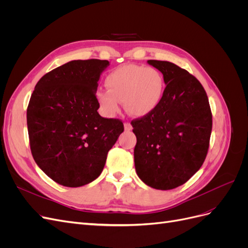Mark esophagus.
Wrapping results in <instances>:
<instances>
[{
    "mask_svg": "<svg viewBox=\"0 0 248 248\" xmlns=\"http://www.w3.org/2000/svg\"><path fill=\"white\" fill-rule=\"evenodd\" d=\"M124 129L125 131H130L132 130V126L130 123H124Z\"/></svg>",
    "mask_w": 248,
    "mask_h": 248,
    "instance_id": "1",
    "label": "esophagus"
}]
</instances>
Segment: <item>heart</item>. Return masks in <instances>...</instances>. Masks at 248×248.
I'll return each instance as SVG.
<instances>
[{
	"instance_id": "heart-1",
	"label": "heart",
	"mask_w": 248,
	"mask_h": 248,
	"mask_svg": "<svg viewBox=\"0 0 248 248\" xmlns=\"http://www.w3.org/2000/svg\"><path fill=\"white\" fill-rule=\"evenodd\" d=\"M108 90H97L95 96L108 116L120 110V102L137 117L147 116L159 106L166 84L162 74L155 68L140 65H124L108 74Z\"/></svg>"
}]
</instances>
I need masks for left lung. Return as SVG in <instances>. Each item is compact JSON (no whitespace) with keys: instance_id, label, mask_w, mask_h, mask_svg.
I'll list each match as a JSON object with an SVG mask.
<instances>
[{"instance_id":"8db88e82","label":"left lung","mask_w":248,"mask_h":248,"mask_svg":"<svg viewBox=\"0 0 248 248\" xmlns=\"http://www.w3.org/2000/svg\"><path fill=\"white\" fill-rule=\"evenodd\" d=\"M148 64L162 73L167 87L159 106L131 122L134 166L145 184L170 190L188 181L204 163L212 114L206 91L188 71L168 61Z\"/></svg>"}]
</instances>
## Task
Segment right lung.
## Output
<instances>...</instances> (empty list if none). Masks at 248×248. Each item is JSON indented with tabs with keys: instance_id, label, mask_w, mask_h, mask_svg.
Instances as JSON below:
<instances>
[{
	"instance_id": "obj_1",
	"label": "right lung",
	"mask_w": 248,
	"mask_h": 248,
	"mask_svg": "<svg viewBox=\"0 0 248 248\" xmlns=\"http://www.w3.org/2000/svg\"><path fill=\"white\" fill-rule=\"evenodd\" d=\"M107 60H74L43 76L27 109L35 162L58 184L79 187L98 178L109 150L124 131L102 118L95 93Z\"/></svg>"
}]
</instances>
